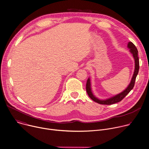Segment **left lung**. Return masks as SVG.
Wrapping results in <instances>:
<instances>
[{"instance_id": "obj_1", "label": "left lung", "mask_w": 149, "mask_h": 149, "mask_svg": "<svg viewBox=\"0 0 149 149\" xmlns=\"http://www.w3.org/2000/svg\"><path fill=\"white\" fill-rule=\"evenodd\" d=\"M127 48L129 49V52L132 54L134 60V72L130 81V84L127 86V88L123 91L122 92L109 97L106 100H100L97 97H96L92 92V88H91V79L89 77L86 85V90L88 96L90 97L92 100L95 101V102L100 104H104V105H112L115 103H118L121 101L130 92V91L133 88L134 85V82L136 80V78L138 74L139 70V60L138 57V51L136 46L133 44L132 42H129L127 44Z\"/></svg>"}]
</instances>
